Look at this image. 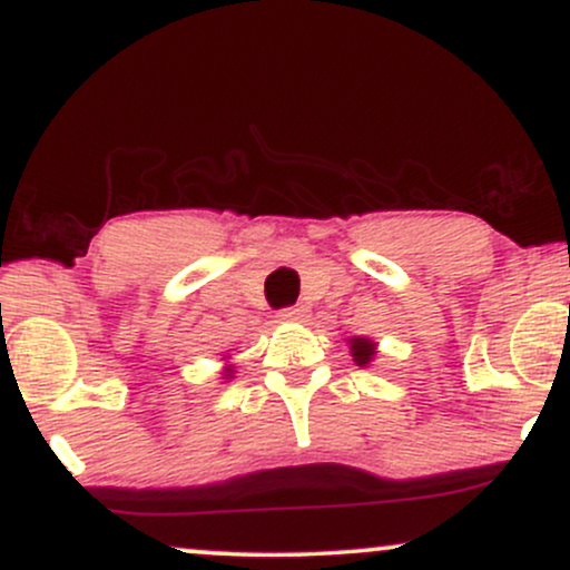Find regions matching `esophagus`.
<instances>
[{"label": "esophagus", "mask_w": 570, "mask_h": 570, "mask_svg": "<svg viewBox=\"0 0 570 570\" xmlns=\"http://www.w3.org/2000/svg\"><path fill=\"white\" fill-rule=\"evenodd\" d=\"M307 316V311L303 305H294V307H286V311H281V322H303Z\"/></svg>", "instance_id": "esophagus-1"}]
</instances>
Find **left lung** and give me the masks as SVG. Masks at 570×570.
Instances as JSON below:
<instances>
[{
  "label": "left lung",
  "instance_id": "obj_1",
  "mask_svg": "<svg viewBox=\"0 0 570 570\" xmlns=\"http://www.w3.org/2000/svg\"><path fill=\"white\" fill-rule=\"evenodd\" d=\"M348 348H351L353 362H356V367H370V364L377 358V343L370 337H351Z\"/></svg>",
  "mask_w": 570,
  "mask_h": 570
}]
</instances>
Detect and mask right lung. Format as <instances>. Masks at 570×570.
<instances>
[{
	"mask_svg": "<svg viewBox=\"0 0 570 570\" xmlns=\"http://www.w3.org/2000/svg\"><path fill=\"white\" fill-rule=\"evenodd\" d=\"M225 358H230V356H225ZM233 364H225V367H222V372H219V375L222 377H225V381H230V377H233Z\"/></svg>",
	"mask_w": 570,
	"mask_h": 570,
	"instance_id": "obj_1",
	"label": "right lung"
}]
</instances>
